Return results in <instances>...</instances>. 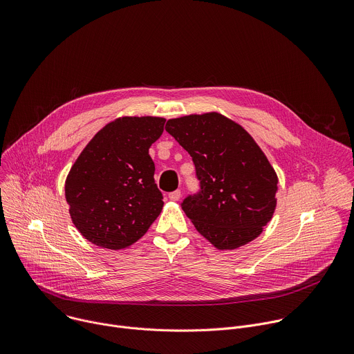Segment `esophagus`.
<instances>
[{
	"label": "esophagus",
	"mask_w": 354,
	"mask_h": 354,
	"mask_svg": "<svg viewBox=\"0 0 354 354\" xmlns=\"http://www.w3.org/2000/svg\"><path fill=\"white\" fill-rule=\"evenodd\" d=\"M180 196H182V192L178 189V190H174V192H171L169 193V198L171 200H174V201H176V200H179L180 198Z\"/></svg>",
	"instance_id": "esophagus-1"
}]
</instances>
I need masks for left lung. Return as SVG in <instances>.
<instances>
[{
  "label": "left lung",
  "mask_w": 354,
  "mask_h": 354,
  "mask_svg": "<svg viewBox=\"0 0 354 354\" xmlns=\"http://www.w3.org/2000/svg\"><path fill=\"white\" fill-rule=\"evenodd\" d=\"M165 130L196 168L200 189L180 205L196 230L218 249L255 239L274 213L279 182L255 140L220 113L171 119Z\"/></svg>",
  "instance_id": "1"
}]
</instances>
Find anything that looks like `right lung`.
Masks as SVG:
<instances>
[{"mask_svg": "<svg viewBox=\"0 0 354 354\" xmlns=\"http://www.w3.org/2000/svg\"><path fill=\"white\" fill-rule=\"evenodd\" d=\"M162 118H120L99 130L66 180L77 230L92 243L124 249L160 216L164 201L148 149L164 131Z\"/></svg>", "mask_w": 354, "mask_h": 354, "instance_id": "add662e5", "label": "right lung"}]
</instances>
